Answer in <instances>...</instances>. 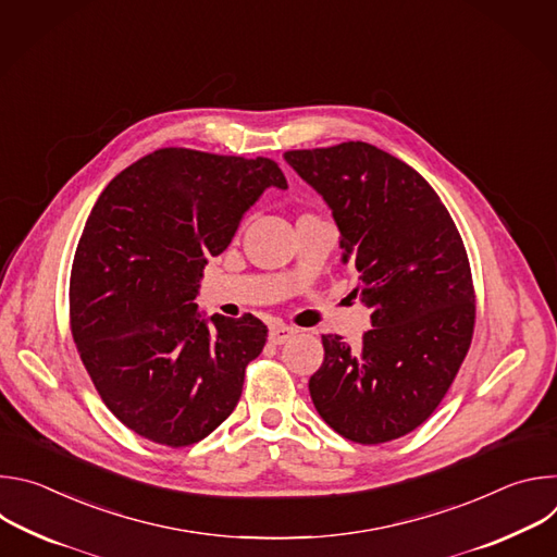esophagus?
<instances>
[{
    "instance_id": "esophagus-1",
    "label": "esophagus",
    "mask_w": 557,
    "mask_h": 557,
    "mask_svg": "<svg viewBox=\"0 0 557 557\" xmlns=\"http://www.w3.org/2000/svg\"><path fill=\"white\" fill-rule=\"evenodd\" d=\"M297 333V329H293V326H286V324H273L271 326V331H269V339H271V344H284V342H288L293 335Z\"/></svg>"
}]
</instances>
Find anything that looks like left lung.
Listing matches in <instances>:
<instances>
[{
  "instance_id": "left-lung-1",
  "label": "left lung",
  "mask_w": 557,
  "mask_h": 557,
  "mask_svg": "<svg viewBox=\"0 0 557 557\" xmlns=\"http://www.w3.org/2000/svg\"><path fill=\"white\" fill-rule=\"evenodd\" d=\"M284 158L333 209L342 262L359 271L355 293L372 322L357 348L322 335L310 399L352 443L401 438L432 417L471 346L475 295L462 237L430 183L370 143Z\"/></svg>"
}]
</instances>
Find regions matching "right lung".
<instances>
[{"label":"right lung","instance_id":"right-lung-1","mask_svg":"<svg viewBox=\"0 0 557 557\" xmlns=\"http://www.w3.org/2000/svg\"><path fill=\"white\" fill-rule=\"evenodd\" d=\"M275 161L163 147L99 196L70 273V331L108 410L138 436L187 447L237 406L267 344L251 312L205 322L194 304L209 256L222 253Z\"/></svg>","mask_w":557,"mask_h":557}]
</instances>
